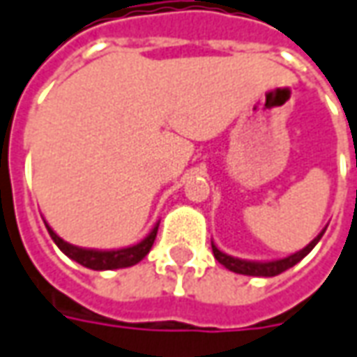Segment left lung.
Here are the masks:
<instances>
[{"mask_svg":"<svg viewBox=\"0 0 357 357\" xmlns=\"http://www.w3.org/2000/svg\"><path fill=\"white\" fill-rule=\"evenodd\" d=\"M324 231H326V228L322 229L317 238L308 243L307 248H303V250L296 251V253H291V255H287V257H283V259H271V261H251V259L231 257V255H228V253H224V251L218 250L216 245H214V241H212V253H214V257L218 259V263H222L226 269L234 271V273L251 275V277H275V275L283 273V271H287V269H291V267L296 265L301 259H305L308 253L312 251V248H314L318 241H320V238L324 236Z\"/></svg>","mask_w":357,"mask_h":357,"instance_id":"8db88e82","label":"left lung"}]
</instances>
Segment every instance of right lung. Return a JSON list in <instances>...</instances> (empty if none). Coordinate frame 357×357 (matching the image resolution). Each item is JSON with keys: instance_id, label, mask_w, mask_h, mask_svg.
Listing matches in <instances>:
<instances>
[{"instance_id": "add662e5", "label": "right lung", "mask_w": 357, "mask_h": 357, "mask_svg": "<svg viewBox=\"0 0 357 357\" xmlns=\"http://www.w3.org/2000/svg\"><path fill=\"white\" fill-rule=\"evenodd\" d=\"M45 226L49 229L52 241L59 245V250L64 255H68L73 261L80 263V265L88 267V269H94V271L123 269V267H131V265L139 263L149 253L151 248H153V241L157 238V229H159V224H155V228L151 229L149 236L145 240H141L135 245H129V248H119V250H90V248H78V245H73V243L64 241L54 229L50 228L47 222H45Z\"/></svg>"}]
</instances>
